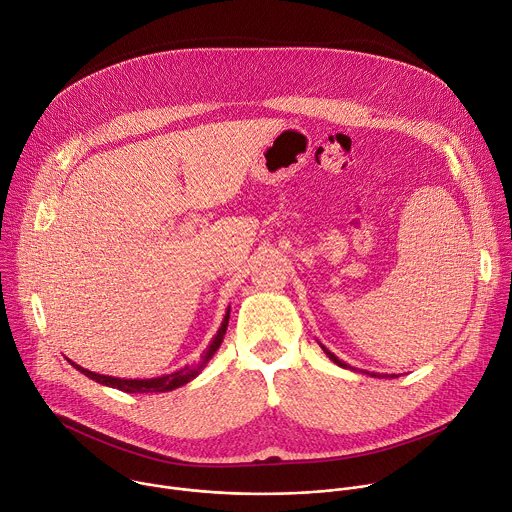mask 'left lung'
Segmentation results:
<instances>
[{"label":"left lung","mask_w":512,"mask_h":512,"mask_svg":"<svg viewBox=\"0 0 512 512\" xmlns=\"http://www.w3.org/2000/svg\"><path fill=\"white\" fill-rule=\"evenodd\" d=\"M322 348H324V346H322ZM324 352H326V354H328V356H330V360H334V362H336V364H338V367H344V369H346V367H348V364H346V362H342V360H338V358H336V356H334V354H332V352H330V350H328V348H324ZM348 369H350V367H348ZM393 377H395V375H393Z\"/></svg>","instance_id":"obj_1"}]
</instances>
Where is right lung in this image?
Instances as JSON below:
<instances>
[{
    "label": "right lung",
    "instance_id": "add662e5",
    "mask_svg": "<svg viewBox=\"0 0 512 512\" xmlns=\"http://www.w3.org/2000/svg\"><path fill=\"white\" fill-rule=\"evenodd\" d=\"M229 312H231V310H227V316H225V320H223V326L218 328L214 340L210 342V346H208V350H206V354H204V358H202V364L218 350V346H221V342H223V338H225V334H227V326H229ZM70 364H72V367H75L77 371H81L83 375H87L89 379H93V381H97V383H101V385L119 389V391H123V393H166V391H172V389H178V387L186 385V383H188L190 379H194V377L198 375V371L202 369V364H200L198 369L184 367V369H180V371H176V373H172V375H166V377L143 379V381H139V379H115V377H105V375H97V373H93V371H87V369L79 367V364H75V362H70Z\"/></svg>",
    "mask_w": 512,
    "mask_h": 512
}]
</instances>
